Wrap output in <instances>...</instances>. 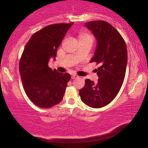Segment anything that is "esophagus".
<instances>
[{
  "instance_id": "esophagus-1",
  "label": "esophagus",
  "mask_w": 148,
  "mask_h": 148,
  "mask_svg": "<svg viewBox=\"0 0 148 148\" xmlns=\"http://www.w3.org/2000/svg\"><path fill=\"white\" fill-rule=\"evenodd\" d=\"M71 77L72 79H76V78H78L79 76H77V75H72Z\"/></svg>"
}]
</instances>
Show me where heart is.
Instances as JSON below:
<instances>
[{
    "instance_id": "heart-1",
    "label": "heart",
    "mask_w": 148,
    "mask_h": 148,
    "mask_svg": "<svg viewBox=\"0 0 148 148\" xmlns=\"http://www.w3.org/2000/svg\"><path fill=\"white\" fill-rule=\"evenodd\" d=\"M79 42H89L92 44L93 42V37L92 35L86 31H82L79 32L78 36Z\"/></svg>"
}]
</instances>
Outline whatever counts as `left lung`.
I'll list each match as a JSON object with an SVG mask.
<instances>
[{
  "mask_svg": "<svg viewBox=\"0 0 148 148\" xmlns=\"http://www.w3.org/2000/svg\"><path fill=\"white\" fill-rule=\"evenodd\" d=\"M97 39L94 57L95 70L99 79L94 83L89 79L79 90L82 101L87 106L99 108L108 104L117 96L123 83L127 64V49L119 32L104 21H92L85 23Z\"/></svg>",
  "mask_w": 148,
  "mask_h": 148,
  "instance_id": "left-lung-1",
  "label": "left lung"
}]
</instances>
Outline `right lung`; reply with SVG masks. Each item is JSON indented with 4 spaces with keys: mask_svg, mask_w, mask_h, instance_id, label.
Instances as JSON below:
<instances>
[{
    "mask_svg": "<svg viewBox=\"0 0 148 148\" xmlns=\"http://www.w3.org/2000/svg\"><path fill=\"white\" fill-rule=\"evenodd\" d=\"M73 23H57L44 27L32 35L19 61V73L29 99L42 108L58 104L63 98L71 74L60 73L49 67Z\"/></svg>",
    "mask_w": 148,
    "mask_h": 148,
    "instance_id": "right-lung-1",
    "label": "right lung"
}]
</instances>
